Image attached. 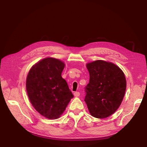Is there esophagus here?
I'll list each match as a JSON object with an SVG mask.
<instances>
[{
  "instance_id": "esophagus-1",
  "label": "esophagus",
  "mask_w": 147,
  "mask_h": 147,
  "mask_svg": "<svg viewBox=\"0 0 147 147\" xmlns=\"http://www.w3.org/2000/svg\"><path fill=\"white\" fill-rule=\"evenodd\" d=\"M80 95V93L78 92H76L74 93V96H76V97H78V96H79Z\"/></svg>"
}]
</instances>
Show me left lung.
Listing matches in <instances>:
<instances>
[{
  "instance_id": "1",
  "label": "left lung",
  "mask_w": 147,
  "mask_h": 147,
  "mask_svg": "<svg viewBox=\"0 0 147 147\" xmlns=\"http://www.w3.org/2000/svg\"><path fill=\"white\" fill-rule=\"evenodd\" d=\"M90 74L85 101L93 117L104 119L117 110L126 89L123 71L110 62L97 60L86 64Z\"/></svg>"
}]
</instances>
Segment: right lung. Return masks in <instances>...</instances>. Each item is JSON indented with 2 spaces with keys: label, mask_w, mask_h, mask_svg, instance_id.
<instances>
[{
  "label": "right lung",
  "mask_w": 147,
  "mask_h": 147,
  "mask_svg": "<svg viewBox=\"0 0 147 147\" xmlns=\"http://www.w3.org/2000/svg\"><path fill=\"white\" fill-rule=\"evenodd\" d=\"M64 66L57 59L45 58L33 65L26 78L30 102L37 112L49 119L60 117L74 96L61 76Z\"/></svg>",
  "instance_id": "right-lung-1"
}]
</instances>
